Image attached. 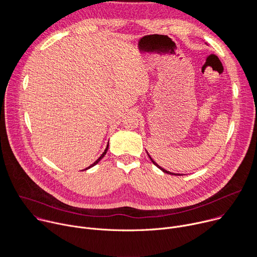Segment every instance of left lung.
Instances as JSON below:
<instances>
[{"mask_svg": "<svg viewBox=\"0 0 257 257\" xmlns=\"http://www.w3.org/2000/svg\"><path fill=\"white\" fill-rule=\"evenodd\" d=\"M148 155H149V154H148ZM149 157H150V159H151V161H152V162H153V163H154V164H155V165H156V166H157V167H158V168H159V169H161V170H162V171H163V172H165V173H167V174H170V175H180V174H174V173H171V172H169V171H166V170H165V169H163V168H161V167H160V166H159V165H158V164H157V163H156V162H155V161H154V160H153V159H152V158H151V156H150V155H149Z\"/></svg>", "mask_w": 257, "mask_h": 257, "instance_id": "8db88e82", "label": "left lung"}]
</instances>
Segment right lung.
<instances>
[{
	"instance_id": "obj_1",
	"label": "right lung",
	"mask_w": 257,
	"mask_h": 257,
	"mask_svg": "<svg viewBox=\"0 0 257 257\" xmlns=\"http://www.w3.org/2000/svg\"><path fill=\"white\" fill-rule=\"evenodd\" d=\"M107 149H108V144L106 145V148H105L104 152L102 153V155H101V156H100V157H99V158H98V159H97V160H96V161H95V162H94V163H93L91 166H89L88 168H86V170H87V169H89V168H91V167H93V166H95V165H96V164H97V163H98V162H99V161H100V160H101V159L104 157V155H105V154H106V152H107Z\"/></svg>"
}]
</instances>
